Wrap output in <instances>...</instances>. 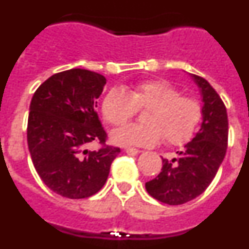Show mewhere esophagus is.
<instances>
[{
	"mask_svg": "<svg viewBox=\"0 0 249 249\" xmlns=\"http://www.w3.org/2000/svg\"><path fill=\"white\" fill-rule=\"evenodd\" d=\"M124 151H126L127 155H129V156H136L141 152L140 149H137V148H126Z\"/></svg>",
	"mask_w": 249,
	"mask_h": 249,
	"instance_id": "34e87169",
	"label": "esophagus"
}]
</instances>
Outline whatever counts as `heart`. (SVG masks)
<instances>
[{
	"label": "heart",
	"instance_id": "obj_1",
	"mask_svg": "<svg viewBox=\"0 0 249 249\" xmlns=\"http://www.w3.org/2000/svg\"><path fill=\"white\" fill-rule=\"evenodd\" d=\"M148 108L143 114L146 124L132 123L112 132L113 143L123 147H152L162 136L173 146L192 138L202 118V106L197 100L182 96L181 91L166 80H147L126 89L114 87L102 101V114L112 126L131 120L137 109Z\"/></svg>",
	"mask_w": 249,
	"mask_h": 249
}]
</instances>
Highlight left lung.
Instances as JSON below:
<instances>
[{"mask_svg": "<svg viewBox=\"0 0 249 249\" xmlns=\"http://www.w3.org/2000/svg\"><path fill=\"white\" fill-rule=\"evenodd\" d=\"M201 91L202 123L184 149L172 160L162 158L160 175L146 182L149 195L177 206L198 197L213 181L227 151L228 117L223 101L203 77L191 74Z\"/></svg>", "mask_w": 249, "mask_h": 249, "instance_id": "1", "label": "left lung"}]
</instances>
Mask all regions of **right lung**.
Masks as SVG:
<instances>
[{
    "instance_id": "obj_1",
    "label": "right lung",
    "mask_w": 249,
    "mask_h": 249,
    "mask_svg": "<svg viewBox=\"0 0 249 249\" xmlns=\"http://www.w3.org/2000/svg\"><path fill=\"white\" fill-rule=\"evenodd\" d=\"M105 85L102 74L72 68L51 76L31 101V158L43 183L66 198H87L97 193L121 152L105 144L107 135L96 112ZM91 142L103 147L89 151L85 147Z\"/></svg>"
}]
</instances>
